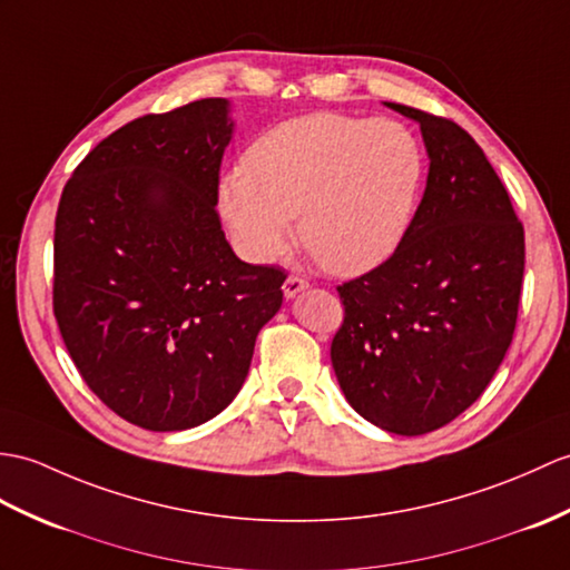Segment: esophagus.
I'll list each match as a JSON object with an SVG mask.
<instances>
[{
  "label": "esophagus",
  "mask_w": 570,
  "mask_h": 570,
  "mask_svg": "<svg viewBox=\"0 0 570 570\" xmlns=\"http://www.w3.org/2000/svg\"><path fill=\"white\" fill-rule=\"evenodd\" d=\"M311 284L306 279H301V276H288L284 282V296L286 298H296L301 291H306Z\"/></svg>",
  "instance_id": "1"
}]
</instances>
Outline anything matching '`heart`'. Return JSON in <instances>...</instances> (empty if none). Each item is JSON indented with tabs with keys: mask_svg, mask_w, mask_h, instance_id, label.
Returning a JSON list of instances; mask_svg holds the SVG:
<instances>
[{
	"mask_svg": "<svg viewBox=\"0 0 570 570\" xmlns=\"http://www.w3.org/2000/svg\"><path fill=\"white\" fill-rule=\"evenodd\" d=\"M425 153L393 118L308 114L264 130L245 167L225 171L218 208L253 262L298 235L330 272L356 276L386 262L413 223Z\"/></svg>",
	"mask_w": 570,
	"mask_h": 570,
	"instance_id": "obj_1",
	"label": "heart"
}]
</instances>
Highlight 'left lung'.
Segmentation results:
<instances>
[{
    "instance_id": "left-lung-1",
    "label": "left lung",
    "mask_w": 570,
    "mask_h": 570,
    "mask_svg": "<svg viewBox=\"0 0 570 570\" xmlns=\"http://www.w3.org/2000/svg\"><path fill=\"white\" fill-rule=\"evenodd\" d=\"M386 106L420 124L428 187L399 249L337 286L345 323L330 360L356 413L415 436L464 413L495 376L518 323L524 230L464 128Z\"/></svg>"
}]
</instances>
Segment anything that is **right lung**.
<instances>
[{
  "mask_svg": "<svg viewBox=\"0 0 570 570\" xmlns=\"http://www.w3.org/2000/svg\"><path fill=\"white\" fill-rule=\"evenodd\" d=\"M230 101L148 114L104 138L65 184L52 311L75 366L116 415L202 425L243 389L286 274L233 253L216 214Z\"/></svg>",
  "mask_w": 570,
  "mask_h": 570,
  "instance_id": "add662e5",
  "label": "right lung"
}]
</instances>
